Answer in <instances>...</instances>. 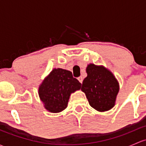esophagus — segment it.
I'll return each mask as SVG.
<instances>
[{
  "mask_svg": "<svg viewBox=\"0 0 146 146\" xmlns=\"http://www.w3.org/2000/svg\"><path fill=\"white\" fill-rule=\"evenodd\" d=\"M78 80H79V82H80V83H82V80H83V79H82V78L81 77V76H80V77L78 78Z\"/></svg>",
  "mask_w": 146,
  "mask_h": 146,
  "instance_id": "esophagus-1",
  "label": "esophagus"
}]
</instances>
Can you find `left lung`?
<instances>
[{
    "label": "left lung",
    "instance_id": "left-lung-1",
    "mask_svg": "<svg viewBox=\"0 0 146 146\" xmlns=\"http://www.w3.org/2000/svg\"><path fill=\"white\" fill-rule=\"evenodd\" d=\"M86 72L87 76L82 82L81 90L90 105L99 112L113 108L119 90V82L113 73L104 66L94 64L87 65Z\"/></svg>",
    "mask_w": 146,
    "mask_h": 146
}]
</instances>
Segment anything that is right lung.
<instances>
[{"label":"right lung","mask_w":146,"mask_h":146,"mask_svg":"<svg viewBox=\"0 0 146 146\" xmlns=\"http://www.w3.org/2000/svg\"><path fill=\"white\" fill-rule=\"evenodd\" d=\"M81 85L70 71L54 68L40 85L38 94L46 110L60 113L66 108L70 94L80 90Z\"/></svg>","instance_id":"1"}]
</instances>
